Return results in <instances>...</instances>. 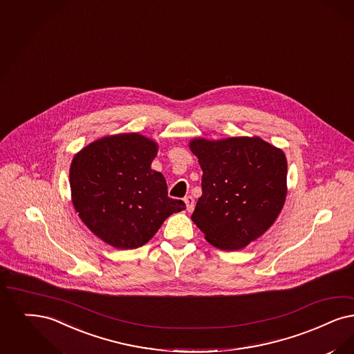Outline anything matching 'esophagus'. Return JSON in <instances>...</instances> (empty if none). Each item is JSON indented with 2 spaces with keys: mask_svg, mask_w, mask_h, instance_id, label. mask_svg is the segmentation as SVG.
Masks as SVG:
<instances>
[{
  "mask_svg": "<svg viewBox=\"0 0 354 354\" xmlns=\"http://www.w3.org/2000/svg\"><path fill=\"white\" fill-rule=\"evenodd\" d=\"M184 203H185V207H187V211L188 212H192L194 211V207H195V200L192 196H185L184 198Z\"/></svg>",
  "mask_w": 354,
  "mask_h": 354,
  "instance_id": "esophagus-1",
  "label": "esophagus"
}]
</instances>
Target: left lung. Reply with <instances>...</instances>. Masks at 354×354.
I'll list each match as a JSON object with an SVG mask.
<instances>
[{
    "instance_id": "left-lung-1",
    "label": "left lung",
    "mask_w": 354,
    "mask_h": 354,
    "mask_svg": "<svg viewBox=\"0 0 354 354\" xmlns=\"http://www.w3.org/2000/svg\"><path fill=\"white\" fill-rule=\"evenodd\" d=\"M189 149L203 170V194L192 221L213 246L243 249L282 211L287 195L284 153L257 136L194 138Z\"/></svg>"
}]
</instances>
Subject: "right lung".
Segmentation results:
<instances>
[{
    "instance_id": "right-lung-1",
    "label": "right lung",
    "mask_w": 354,
    "mask_h": 354,
    "mask_svg": "<svg viewBox=\"0 0 354 354\" xmlns=\"http://www.w3.org/2000/svg\"><path fill=\"white\" fill-rule=\"evenodd\" d=\"M158 143L138 133L102 137L76 153L70 167L72 204L86 227L120 250L154 237L172 213L185 209L167 195V183L151 169Z\"/></svg>"
}]
</instances>
